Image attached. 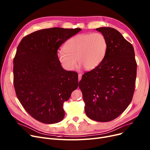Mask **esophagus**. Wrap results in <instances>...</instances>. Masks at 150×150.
Returning <instances> with one entry per match:
<instances>
[{
  "instance_id": "obj_1",
  "label": "esophagus",
  "mask_w": 150,
  "mask_h": 150,
  "mask_svg": "<svg viewBox=\"0 0 150 150\" xmlns=\"http://www.w3.org/2000/svg\"><path fill=\"white\" fill-rule=\"evenodd\" d=\"M81 78H82V74H78V80L80 81L81 79Z\"/></svg>"
}]
</instances>
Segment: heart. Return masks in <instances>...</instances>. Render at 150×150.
Returning a JSON list of instances; mask_svg holds the SVG:
<instances>
[{
  "instance_id": "1",
  "label": "heart",
  "mask_w": 150,
  "mask_h": 150,
  "mask_svg": "<svg viewBox=\"0 0 150 150\" xmlns=\"http://www.w3.org/2000/svg\"><path fill=\"white\" fill-rule=\"evenodd\" d=\"M57 54L58 59L67 70H73L78 62L87 70L98 66L103 61L108 50V41L101 33L77 35L69 39Z\"/></svg>"
}]
</instances>
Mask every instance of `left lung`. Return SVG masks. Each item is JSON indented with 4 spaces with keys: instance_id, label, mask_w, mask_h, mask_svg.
Listing matches in <instances>:
<instances>
[{
    "instance_id": "1",
    "label": "left lung",
    "mask_w": 150,
    "mask_h": 150,
    "mask_svg": "<svg viewBox=\"0 0 150 150\" xmlns=\"http://www.w3.org/2000/svg\"><path fill=\"white\" fill-rule=\"evenodd\" d=\"M108 41L106 56L101 64L84 73L79 88L87 116L106 122L119 117L130 104L135 89L137 63L133 46L117 30L100 27Z\"/></svg>"
}]
</instances>
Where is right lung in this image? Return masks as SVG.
<instances>
[{
  "instance_id": "add662e5",
  "label": "right lung",
  "mask_w": 150,
  "mask_h": 150,
  "mask_svg": "<svg viewBox=\"0 0 150 150\" xmlns=\"http://www.w3.org/2000/svg\"><path fill=\"white\" fill-rule=\"evenodd\" d=\"M81 30L54 27L23 38L13 59V81L17 97L36 120L52 124L64 117L63 103L78 86V74L59 63V47Z\"/></svg>"
}]
</instances>
